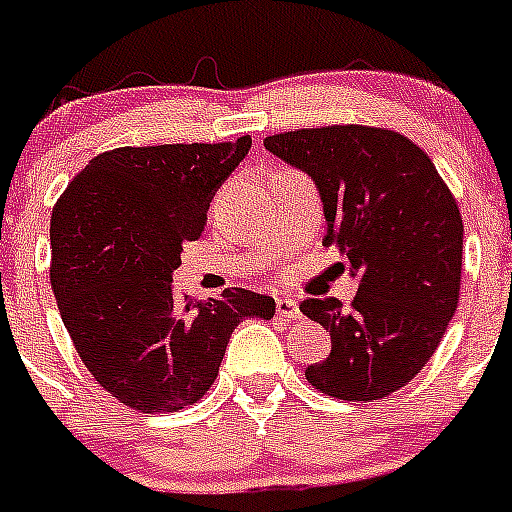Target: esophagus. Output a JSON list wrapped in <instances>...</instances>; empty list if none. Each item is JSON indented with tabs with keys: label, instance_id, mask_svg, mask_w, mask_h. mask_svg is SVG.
<instances>
[{
	"label": "esophagus",
	"instance_id": "obj_1",
	"mask_svg": "<svg viewBox=\"0 0 512 512\" xmlns=\"http://www.w3.org/2000/svg\"><path fill=\"white\" fill-rule=\"evenodd\" d=\"M275 313H278L280 318H285V321H298L300 318V308L293 298H278V303H275Z\"/></svg>",
	"mask_w": 512,
	"mask_h": 512
}]
</instances>
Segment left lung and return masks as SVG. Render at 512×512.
Returning <instances> with one entry per match:
<instances>
[{"label": "left lung", "mask_w": 512, "mask_h": 512, "mask_svg": "<svg viewBox=\"0 0 512 512\" xmlns=\"http://www.w3.org/2000/svg\"><path fill=\"white\" fill-rule=\"evenodd\" d=\"M265 148L318 186L341 270L358 278L348 308L308 298L303 315L331 333L305 379L326 396L374 401L407 386L437 351L460 300L462 214L412 138L389 128H298Z\"/></svg>", "instance_id": "8db88e82"}]
</instances>
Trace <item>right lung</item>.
<instances>
[{
  "label": "right lung",
  "mask_w": 512,
  "mask_h": 512,
  "mask_svg": "<svg viewBox=\"0 0 512 512\" xmlns=\"http://www.w3.org/2000/svg\"><path fill=\"white\" fill-rule=\"evenodd\" d=\"M227 143L123 146L90 159L50 219V283L85 369L143 414L197 404L219 374L245 318L275 315V300L245 288L179 298L171 275L181 247L204 232L214 191L247 156Z\"/></svg>",
  "instance_id": "right-lung-1"
}]
</instances>
